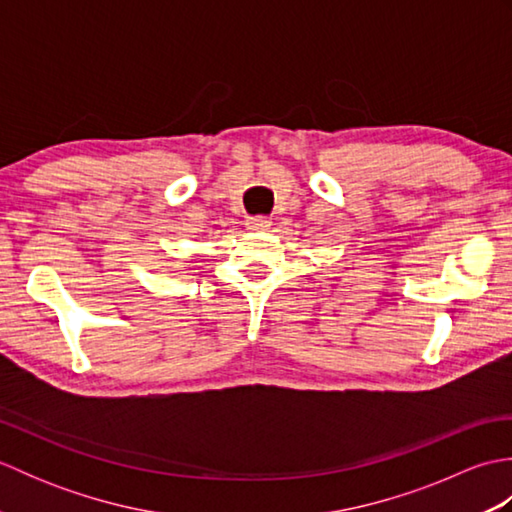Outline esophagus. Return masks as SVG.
I'll return each instance as SVG.
<instances>
[{"label":"esophagus","mask_w":512,"mask_h":512,"mask_svg":"<svg viewBox=\"0 0 512 512\" xmlns=\"http://www.w3.org/2000/svg\"><path fill=\"white\" fill-rule=\"evenodd\" d=\"M270 224H273V222H270L268 217H264V215H255V217H248V220H246L248 231H257V233L259 231H268Z\"/></svg>","instance_id":"1"}]
</instances>
